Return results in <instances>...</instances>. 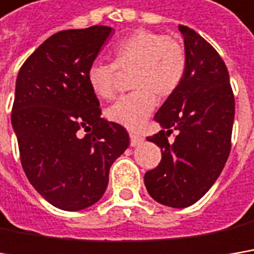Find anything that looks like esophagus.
Returning a JSON list of instances; mask_svg holds the SVG:
<instances>
[{
	"label": "esophagus",
	"instance_id": "obj_1",
	"mask_svg": "<svg viewBox=\"0 0 254 254\" xmlns=\"http://www.w3.org/2000/svg\"><path fill=\"white\" fill-rule=\"evenodd\" d=\"M142 141H143V138H142L141 135L130 133V145H132V146H136V145H139Z\"/></svg>",
	"mask_w": 254,
	"mask_h": 254
}]
</instances>
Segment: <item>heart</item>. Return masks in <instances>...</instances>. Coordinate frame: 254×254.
<instances>
[{
    "label": "heart",
    "instance_id": "heart-1",
    "mask_svg": "<svg viewBox=\"0 0 254 254\" xmlns=\"http://www.w3.org/2000/svg\"><path fill=\"white\" fill-rule=\"evenodd\" d=\"M187 50L175 36L139 28L119 40L112 49V63L93 62L87 68L90 90L109 100L116 93L119 73L129 76L135 89L118 99L106 111V118L127 129H138L152 113L157 97L172 96L186 77Z\"/></svg>",
    "mask_w": 254,
    "mask_h": 254
}]
</instances>
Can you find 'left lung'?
Returning a JSON list of instances; mask_svg holds the SVG:
<instances>
[{
    "label": "left lung",
    "instance_id": "left-lung-1",
    "mask_svg": "<svg viewBox=\"0 0 254 254\" xmlns=\"http://www.w3.org/2000/svg\"><path fill=\"white\" fill-rule=\"evenodd\" d=\"M180 31L186 77L154 116L162 130L148 141L161 148L162 158L143 177L149 195L174 208L192 205L216 183L230 154L234 121V95L223 59L194 30L180 25ZM174 130L177 135L170 141Z\"/></svg>",
    "mask_w": 254,
    "mask_h": 254
}]
</instances>
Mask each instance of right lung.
Here are the masks:
<instances>
[{"mask_svg":"<svg viewBox=\"0 0 254 254\" xmlns=\"http://www.w3.org/2000/svg\"><path fill=\"white\" fill-rule=\"evenodd\" d=\"M106 25L63 30L20 68L11 124L28 181L52 205L77 211L103 195L113 161L129 146L122 125L100 118L87 68L112 34ZM79 130L88 133L80 137Z\"/></svg>","mask_w":254,"mask_h":254,"instance_id":"1","label":"right lung"}]
</instances>
